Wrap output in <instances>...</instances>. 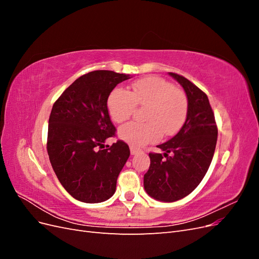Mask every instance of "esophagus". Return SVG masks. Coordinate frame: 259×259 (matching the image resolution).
<instances>
[{"label": "esophagus", "mask_w": 259, "mask_h": 259, "mask_svg": "<svg viewBox=\"0 0 259 259\" xmlns=\"http://www.w3.org/2000/svg\"><path fill=\"white\" fill-rule=\"evenodd\" d=\"M140 151V149H138V148H135V147H131V154H133V155H135V154H137V153H139Z\"/></svg>", "instance_id": "obj_1"}]
</instances>
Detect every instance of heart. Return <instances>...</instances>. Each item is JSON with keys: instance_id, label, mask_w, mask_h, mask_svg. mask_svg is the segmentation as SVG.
I'll use <instances>...</instances> for the list:
<instances>
[{"instance_id": "obj_1", "label": "heart", "mask_w": 259, "mask_h": 259, "mask_svg": "<svg viewBox=\"0 0 259 259\" xmlns=\"http://www.w3.org/2000/svg\"><path fill=\"white\" fill-rule=\"evenodd\" d=\"M136 105L147 106L146 123L131 122L119 130V137L132 146L140 147L158 140L162 134L173 135L183 126L188 112L184 91L159 76H147L132 85V92L114 90L108 98L111 120L123 123L134 112Z\"/></svg>"}]
</instances>
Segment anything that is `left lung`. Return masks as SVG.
Returning <instances> with one entry per match:
<instances>
[{
	"mask_svg": "<svg viewBox=\"0 0 259 259\" xmlns=\"http://www.w3.org/2000/svg\"><path fill=\"white\" fill-rule=\"evenodd\" d=\"M168 74L183 86L188 112L177 134L158 146L164 153H149L144 187L151 198L162 202L178 201L199 186L213 159L218 134L206 94L186 77Z\"/></svg>",
	"mask_w": 259,
	"mask_h": 259,
	"instance_id": "obj_1",
	"label": "left lung"
}]
</instances>
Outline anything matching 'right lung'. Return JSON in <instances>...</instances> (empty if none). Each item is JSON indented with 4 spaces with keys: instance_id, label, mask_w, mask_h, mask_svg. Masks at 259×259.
I'll use <instances>...</instances> for the list:
<instances>
[{
    "instance_id": "add662e5",
    "label": "right lung",
    "mask_w": 259,
    "mask_h": 259,
    "mask_svg": "<svg viewBox=\"0 0 259 259\" xmlns=\"http://www.w3.org/2000/svg\"><path fill=\"white\" fill-rule=\"evenodd\" d=\"M130 74L97 70L76 79L54 104L49 120L48 153L66 191L84 203H100L115 192L116 180L130 156L122 140L105 147L114 136L107 101Z\"/></svg>"
}]
</instances>
